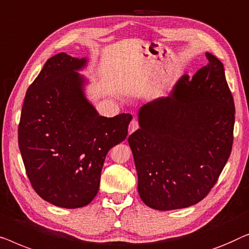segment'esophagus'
Here are the masks:
<instances>
[{"label": "esophagus", "instance_id": "esophagus-1", "mask_svg": "<svg viewBox=\"0 0 249 249\" xmlns=\"http://www.w3.org/2000/svg\"><path fill=\"white\" fill-rule=\"evenodd\" d=\"M138 128H139L138 121L133 120L131 122V124H129V126H128V134H132V133L134 132V131H136V129H138Z\"/></svg>", "mask_w": 249, "mask_h": 249}]
</instances>
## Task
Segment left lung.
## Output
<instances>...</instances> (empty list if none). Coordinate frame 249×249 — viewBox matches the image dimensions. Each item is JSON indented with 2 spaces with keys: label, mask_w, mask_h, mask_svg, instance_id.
I'll return each mask as SVG.
<instances>
[{
  "label": "left lung",
  "mask_w": 249,
  "mask_h": 249,
  "mask_svg": "<svg viewBox=\"0 0 249 249\" xmlns=\"http://www.w3.org/2000/svg\"><path fill=\"white\" fill-rule=\"evenodd\" d=\"M183 75L167 97L139 110L140 128L128 136L140 197L149 208L169 211L202 201L230 157L234 104L223 64Z\"/></svg>",
  "instance_id": "8db88e82"
}]
</instances>
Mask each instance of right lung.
Here are the masks:
<instances>
[{
    "instance_id": "1",
    "label": "right lung",
    "mask_w": 249,
    "mask_h": 249,
    "mask_svg": "<svg viewBox=\"0 0 249 249\" xmlns=\"http://www.w3.org/2000/svg\"><path fill=\"white\" fill-rule=\"evenodd\" d=\"M87 58L53 56L24 97L18 129L27 176L45 201L65 209L88 205L99 190L108 151L127 136L132 115L100 116L78 71Z\"/></svg>"
}]
</instances>
